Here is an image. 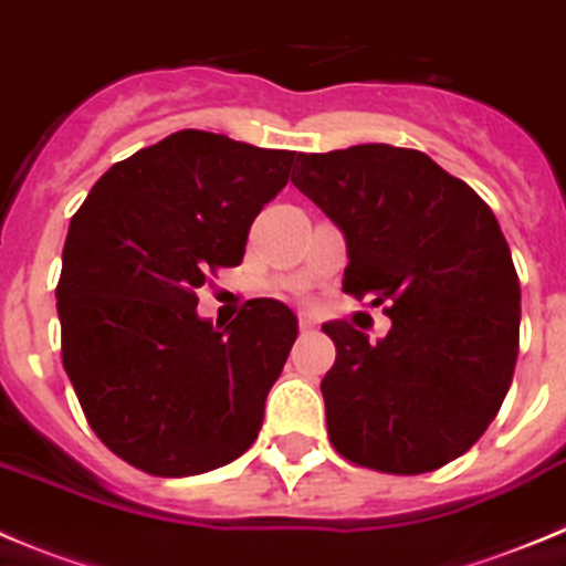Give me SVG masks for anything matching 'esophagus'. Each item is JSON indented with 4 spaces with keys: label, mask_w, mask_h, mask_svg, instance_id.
<instances>
[{
    "label": "esophagus",
    "mask_w": 566,
    "mask_h": 566,
    "mask_svg": "<svg viewBox=\"0 0 566 566\" xmlns=\"http://www.w3.org/2000/svg\"><path fill=\"white\" fill-rule=\"evenodd\" d=\"M298 329H302V333H315V321L310 318V315H298Z\"/></svg>",
    "instance_id": "obj_1"
}]
</instances>
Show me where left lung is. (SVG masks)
Segmentation results:
<instances>
[{"label": "left lung", "mask_w": 566, "mask_h": 566, "mask_svg": "<svg viewBox=\"0 0 566 566\" xmlns=\"http://www.w3.org/2000/svg\"><path fill=\"white\" fill-rule=\"evenodd\" d=\"M293 186L346 239L344 293L386 304L378 344L329 321V442L355 465L429 473L485 434L518 355L522 290L496 217L429 155L360 144L298 155Z\"/></svg>", "instance_id": "1"}]
</instances>
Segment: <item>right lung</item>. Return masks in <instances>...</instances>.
Listing matches in <instances>:
<instances>
[{
    "label": "right lung",
    "mask_w": 566,
    "mask_h": 566,
    "mask_svg": "<svg viewBox=\"0 0 566 566\" xmlns=\"http://www.w3.org/2000/svg\"><path fill=\"white\" fill-rule=\"evenodd\" d=\"M295 151L182 129L115 163L70 220L55 287L61 360L109 451L195 476L256 440L298 321L251 298L226 329L197 315L208 273L245 256Z\"/></svg>",
    "instance_id": "add662e5"
}]
</instances>
